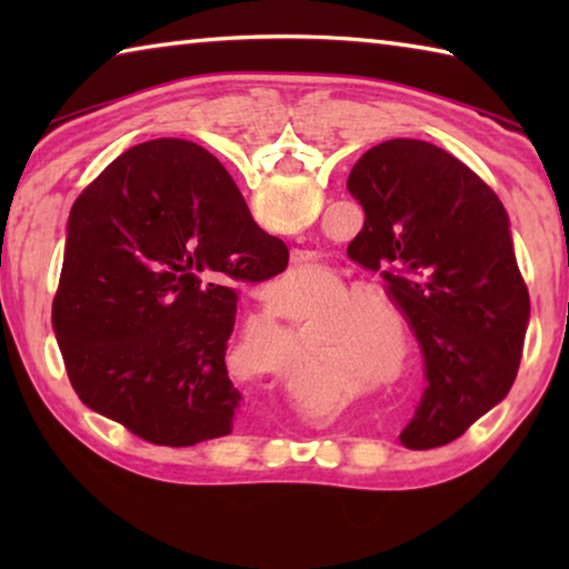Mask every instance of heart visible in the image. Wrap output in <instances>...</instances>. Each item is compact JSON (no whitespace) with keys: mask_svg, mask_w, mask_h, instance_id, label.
Returning a JSON list of instances; mask_svg holds the SVG:
<instances>
[{"mask_svg":"<svg viewBox=\"0 0 569 569\" xmlns=\"http://www.w3.org/2000/svg\"><path fill=\"white\" fill-rule=\"evenodd\" d=\"M363 298H373L371 291H346L339 301H336V306L331 308V316L333 312L342 311L346 307L347 311L339 317H333L331 321H326V326L321 329V349L326 346V349H351L353 343H361L363 341V319H361V308H356L353 303L363 301ZM371 343V341H369ZM366 353H371L373 359L377 361H383L387 359V349L383 346H363Z\"/></svg>","mask_w":569,"mask_h":569,"instance_id":"1","label":"heart"}]
</instances>
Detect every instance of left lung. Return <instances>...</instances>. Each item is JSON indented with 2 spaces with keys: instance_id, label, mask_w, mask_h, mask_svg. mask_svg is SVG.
I'll return each mask as SVG.
<instances>
[{
  "instance_id": "obj_1",
  "label": "left lung",
  "mask_w": 569,
  "mask_h": 569,
  "mask_svg": "<svg viewBox=\"0 0 569 569\" xmlns=\"http://www.w3.org/2000/svg\"><path fill=\"white\" fill-rule=\"evenodd\" d=\"M366 220L351 261L379 271L423 353L427 389L399 439L435 449L512 389L529 293L505 206L475 170L431 142L366 150L349 182Z\"/></svg>"
}]
</instances>
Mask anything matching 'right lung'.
I'll list each match as a JSON object with an SVG mask.
<instances>
[{
	"label": "right lung",
	"mask_w": 569,
	"mask_h": 569,
	"mask_svg": "<svg viewBox=\"0 0 569 569\" xmlns=\"http://www.w3.org/2000/svg\"><path fill=\"white\" fill-rule=\"evenodd\" d=\"M288 248L250 218L206 148L162 138L124 150L67 220L52 329L82 403L134 437L192 447L233 431L226 349L236 281L286 271Z\"/></svg>",
	"instance_id": "obj_1"
}]
</instances>
